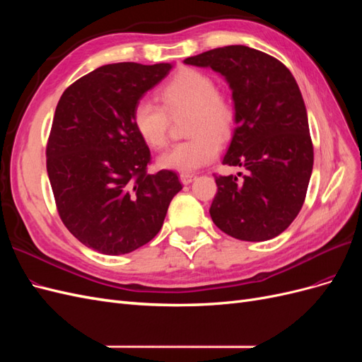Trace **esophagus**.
Wrapping results in <instances>:
<instances>
[{"label":"esophagus","mask_w":362,"mask_h":362,"mask_svg":"<svg viewBox=\"0 0 362 362\" xmlns=\"http://www.w3.org/2000/svg\"><path fill=\"white\" fill-rule=\"evenodd\" d=\"M194 178H196V175H193V173H181V175H180V180H181V182H182V184H185V185L190 184Z\"/></svg>","instance_id":"1"}]
</instances>
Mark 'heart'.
Returning <instances> with one entry per match:
<instances>
[{"instance_id": "1", "label": "heart", "mask_w": 362, "mask_h": 362, "mask_svg": "<svg viewBox=\"0 0 362 362\" xmlns=\"http://www.w3.org/2000/svg\"><path fill=\"white\" fill-rule=\"evenodd\" d=\"M160 100L172 116L190 113L187 134L193 137L160 154L158 168L181 173L194 172L218 154V140L231 137L235 122L234 108L217 93V86L210 75L196 69H182L161 87ZM163 111L160 105L141 100L131 113V122L139 137L156 149L168 141L169 117Z\"/></svg>"}]
</instances>
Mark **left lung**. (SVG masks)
<instances>
[{
    "instance_id": "obj_1",
    "label": "left lung",
    "mask_w": 362,
    "mask_h": 362,
    "mask_svg": "<svg viewBox=\"0 0 362 362\" xmlns=\"http://www.w3.org/2000/svg\"><path fill=\"white\" fill-rule=\"evenodd\" d=\"M184 63L210 68L228 83L235 129L222 163L247 170L243 182L233 175L216 177L213 222L245 242L275 238L299 214L313 173L308 115L298 83L279 60L245 45L210 49Z\"/></svg>"
}]
</instances>
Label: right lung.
<instances>
[{"mask_svg":"<svg viewBox=\"0 0 362 362\" xmlns=\"http://www.w3.org/2000/svg\"><path fill=\"white\" fill-rule=\"evenodd\" d=\"M173 63H113L63 92L47 146V170L69 233L104 255L154 238L182 185L172 170L146 172L148 145L131 122L134 105Z\"/></svg>","mask_w":362,"mask_h":362,"instance_id":"right-lung-1","label":"right lung"}]
</instances>
